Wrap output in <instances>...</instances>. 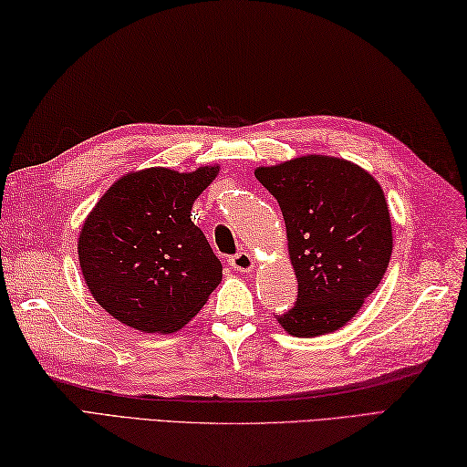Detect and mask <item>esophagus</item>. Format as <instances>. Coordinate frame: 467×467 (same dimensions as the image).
Returning <instances> with one entry per match:
<instances>
[{
  "label": "esophagus",
  "instance_id": "obj_1",
  "mask_svg": "<svg viewBox=\"0 0 467 467\" xmlns=\"http://www.w3.org/2000/svg\"><path fill=\"white\" fill-rule=\"evenodd\" d=\"M228 265L239 273H251L254 269V261L249 253H236L233 256H228Z\"/></svg>",
  "mask_w": 467,
  "mask_h": 467
}]
</instances>
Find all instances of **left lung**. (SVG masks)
<instances>
[{"instance_id":"obj_1","label":"left lung","mask_w":467,"mask_h":467,"mask_svg":"<svg viewBox=\"0 0 467 467\" xmlns=\"http://www.w3.org/2000/svg\"><path fill=\"white\" fill-rule=\"evenodd\" d=\"M281 206L299 296L276 317L295 337L341 329L379 286L391 259L389 206L379 182L353 162L301 156L254 171Z\"/></svg>"}]
</instances>
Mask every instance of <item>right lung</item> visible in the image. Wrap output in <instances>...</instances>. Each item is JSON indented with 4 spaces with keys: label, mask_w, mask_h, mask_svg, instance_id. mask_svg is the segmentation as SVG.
I'll list each match as a JSON object with an SVG mask.
<instances>
[{
    "label": "right lung",
    "mask_w": 467,
    "mask_h": 467,
    "mask_svg": "<svg viewBox=\"0 0 467 467\" xmlns=\"http://www.w3.org/2000/svg\"><path fill=\"white\" fill-rule=\"evenodd\" d=\"M216 174L218 166L130 172L88 214L78 241L82 275L114 319L142 333H174L202 309L223 265L191 211Z\"/></svg>",
    "instance_id": "right-lung-1"
}]
</instances>
